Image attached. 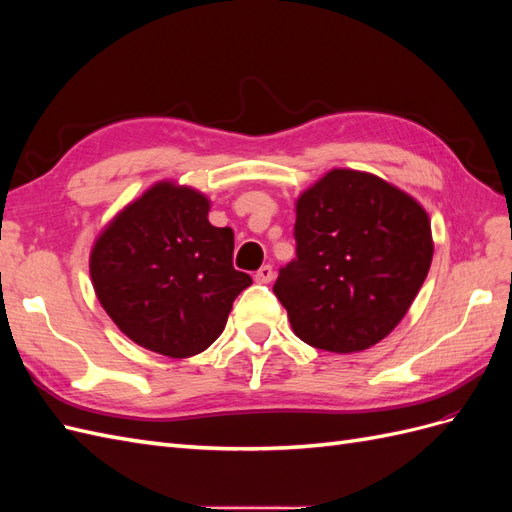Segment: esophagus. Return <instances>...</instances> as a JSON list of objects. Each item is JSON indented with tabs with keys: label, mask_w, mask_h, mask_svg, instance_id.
<instances>
[{
	"label": "esophagus",
	"mask_w": 512,
	"mask_h": 512,
	"mask_svg": "<svg viewBox=\"0 0 512 512\" xmlns=\"http://www.w3.org/2000/svg\"><path fill=\"white\" fill-rule=\"evenodd\" d=\"M273 277H275V271H273L271 265H262V267L256 271V282H260V284L273 282Z\"/></svg>",
	"instance_id": "1"
}]
</instances>
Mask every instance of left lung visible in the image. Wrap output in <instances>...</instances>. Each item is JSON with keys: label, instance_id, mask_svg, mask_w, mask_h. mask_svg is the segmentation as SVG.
Segmentation results:
<instances>
[{"label": "left lung", "instance_id": "1", "mask_svg": "<svg viewBox=\"0 0 512 512\" xmlns=\"http://www.w3.org/2000/svg\"><path fill=\"white\" fill-rule=\"evenodd\" d=\"M297 258L273 286L305 344L337 354L389 335L433 258L427 211L371 173L333 168L294 203Z\"/></svg>", "mask_w": 512, "mask_h": 512}]
</instances>
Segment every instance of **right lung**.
Wrapping results in <instances>:
<instances>
[{"label":"right lung","instance_id":"right-lung-1","mask_svg":"<svg viewBox=\"0 0 512 512\" xmlns=\"http://www.w3.org/2000/svg\"><path fill=\"white\" fill-rule=\"evenodd\" d=\"M211 203L158 181L123 207L89 254L96 297L123 335L170 359L207 350L252 277L232 267L235 232L209 222Z\"/></svg>","mask_w":512,"mask_h":512}]
</instances>
